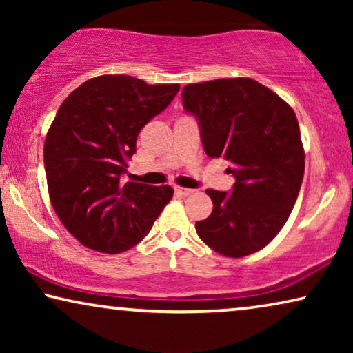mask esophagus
I'll return each mask as SVG.
<instances>
[{
    "label": "esophagus",
    "mask_w": 353,
    "mask_h": 353,
    "mask_svg": "<svg viewBox=\"0 0 353 353\" xmlns=\"http://www.w3.org/2000/svg\"><path fill=\"white\" fill-rule=\"evenodd\" d=\"M175 192L178 196H190L194 192V190H190V188H183V186H175Z\"/></svg>",
    "instance_id": "esophagus-1"
}]
</instances>
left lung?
<instances>
[{
    "mask_svg": "<svg viewBox=\"0 0 353 353\" xmlns=\"http://www.w3.org/2000/svg\"><path fill=\"white\" fill-rule=\"evenodd\" d=\"M183 108L194 115L209 157H225L231 192L207 190L214 210L196 221L199 238L226 257L263 249L291 215L301 191L305 154L297 117L252 79L186 85Z\"/></svg>",
    "mask_w": 353,
    "mask_h": 353,
    "instance_id": "8db88e82",
    "label": "left lung"
}]
</instances>
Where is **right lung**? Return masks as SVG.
<instances>
[{"instance_id":"right-lung-1","label":"right lung","mask_w":353,"mask_h":353,"mask_svg":"<svg viewBox=\"0 0 353 353\" xmlns=\"http://www.w3.org/2000/svg\"><path fill=\"white\" fill-rule=\"evenodd\" d=\"M180 85H148L130 75H101L61 104L45 141L52 209L86 248L119 254L137 245L163 207L170 186L123 183L144 125L168 108Z\"/></svg>"}]
</instances>
